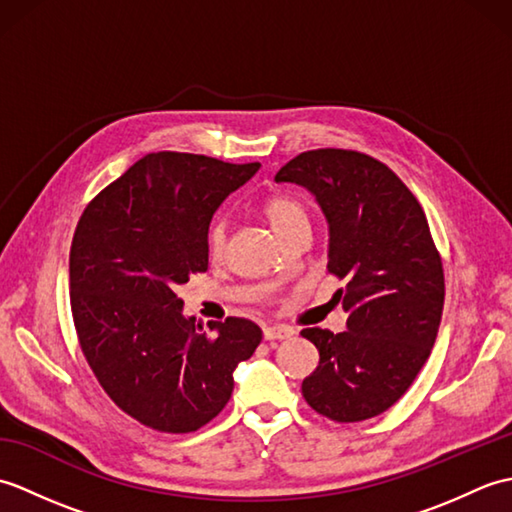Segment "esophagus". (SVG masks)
<instances>
[{
	"label": "esophagus",
	"instance_id": "34e87169",
	"mask_svg": "<svg viewBox=\"0 0 512 512\" xmlns=\"http://www.w3.org/2000/svg\"><path fill=\"white\" fill-rule=\"evenodd\" d=\"M290 334H292V330L284 328V325H268V328H264V339H266V341L288 339Z\"/></svg>",
	"mask_w": 512,
	"mask_h": 512
}]
</instances>
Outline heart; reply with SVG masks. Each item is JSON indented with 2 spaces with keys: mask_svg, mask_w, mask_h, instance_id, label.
<instances>
[{
  "mask_svg": "<svg viewBox=\"0 0 512 512\" xmlns=\"http://www.w3.org/2000/svg\"><path fill=\"white\" fill-rule=\"evenodd\" d=\"M262 211L268 217L270 226L275 228V233L281 235L288 228L308 222V211L299 198L290 193H273L262 202ZM226 244V224L222 220H215L206 235V246H209L211 257H220L224 253Z\"/></svg>",
  "mask_w": 512,
  "mask_h": 512,
  "instance_id": "heart-1",
  "label": "heart"
}]
</instances>
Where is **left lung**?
I'll use <instances>...</instances> for the list:
<instances>
[{"instance_id":"obj_1","label":"left lung","mask_w":512,"mask_h":512,"mask_svg":"<svg viewBox=\"0 0 512 512\" xmlns=\"http://www.w3.org/2000/svg\"><path fill=\"white\" fill-rule=\"evenodd\" d=\"M275 182L317 198L330 226L328 270L345 281L334 299L347 330L301 332L319 350L303 398L336 422L374 418L411 387L438 336L444 273L427 217L394 171L358 151H303Z\"/></svg>"}]
</instances>
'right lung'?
I'll return each instance as SVG.
<instances>
[{"label": "right lung", "instance_id": "obj_1", "mask_svg": "<svg viewBox=\"0 0 512 512\" xmlns=\"http://www.w3.org/2000/svg\"><path fill=\"white\" fill-rule=\"evenodd\" d=\"M209 156L140 158L85 206L70 248V303L81 350L105 394L149 429L191 433L233 394L259 325L209 330L184 317L180 286L209 268L211 217L259 171Z\"/></svg>", "mask_w": 512, "mask_h": 512}]
</instances>
